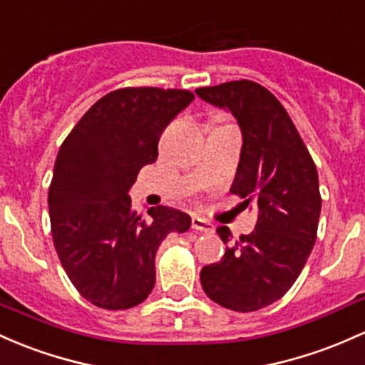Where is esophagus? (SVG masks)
<instances>
[{"instance_id":"obj_1","label":"esophagus","mask_w":365,"mask_h":365,"mask_svg":"<svg viewBox=\"0 0 365 365\" xmlns=\"http://www.w3.org/2000/svg\"><path fill=\"white\" fill-rule=\"evenodd\" d=\"M192 228H194V230L206 232V234H211V232H215L213 223L201 218V216H192Z\"/></svg>"}]
</instances>
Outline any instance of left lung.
<instances>
[{"label":"left lung","mask_w":365,"mask_h":365,"mask_svg":"<svg viewBox=\"0 0 365 365\" xmlns=\"http://www.w3.org/2000/svg\"><path fill=\"white\" fill-rule=\"evenodd\" d=\"M195 93L237 119L242 149L230 192L244 206L258 207L255 230L202 268V289L218 305L255 312L289 291L312 253L322 206L317 168L289 114L265 86L241 79ZM216 232L223 244L232 241L228 227Z\"/></svg>","instance_id":"1"}]
</instances>
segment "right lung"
Returning <instances> with one entry per match:
<instances>
[{"instance_id": "right-lung-1", "label": "right lung", "mask_w": 365, "mask_h": 365, "mask_svg": "<svg viewBox=\"0 0 365 365\" xmlns=\"http://www.w3.org/2000/svg\"><path fill=\"white\" fill-rule=\"evenodd\" d=\"M194 100L187 90L121 88L79 119L57 154L50 190L51 237L83 298L106 310L142 303L155 284V253L190 216L168 206L143 220L128 190L158 159L164 128Z\"/></svg>"}]
</instances>
